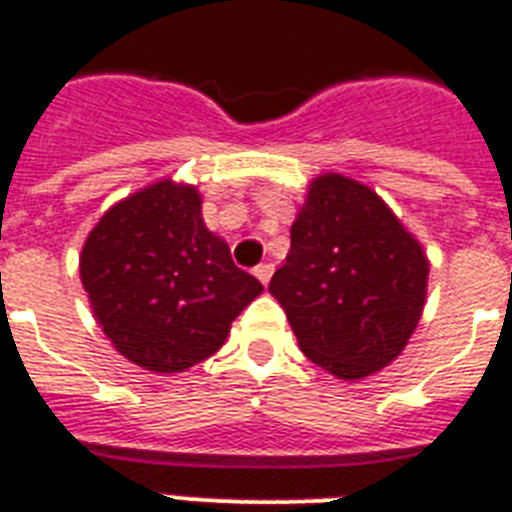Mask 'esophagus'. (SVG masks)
Masks as SVG:
<instances>
[{
	"label": "esophagus",
	"mask_w": 512,
	"mask_h": 512,
	"mask_svg": "<svg viewBox=\"0 0 512 512\" xmlns=\"http://www.w3.org/2000/svg\"><path fill=\"white\" fill-rule=\"evenodd\" d=\"M255 276L260 279V284H268V281H271V276H273V265L271 263H260L255 268Z\"/></svg>",
	"instance_id": "1"
}]
</instances>
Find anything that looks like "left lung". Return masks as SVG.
<instances>
[{
	"label": "left lung",
	"mask_w": 512,
	"mask_h": 512,
	"mask_svg": "<svg viewBox=\"0 0 512 512\" xmlns=\"http://www.w3.org/2000/svg\"><path fill=\"white\" fill-rule=\"evenodd\" d=\"M428 271L420 241L369 185L327 172L308 188L268 292L313 364L361 380L406 348Z\"/></svg>",
	"instance_id": "left-lung-1"
}]
</instances>
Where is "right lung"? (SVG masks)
Here are the masks:
<instances>
[{
  "mask_svg": "<svg viewBox=\"0 0 512 512\" xmlns=\"http://www.w3.org/2000/svg\"><path fill=\"white\" fill-rule=\"evenodd\" d=\"M92 313L114 348L148 372H185L220 350L263 292L201 217L193 185L159 180L116 201L79 255Z\"/></svg>",
  "mask_w": 512,
  "mask_h": 512,
  "instance_id": "1",
  "label": "right lung"
}]
</instances>
